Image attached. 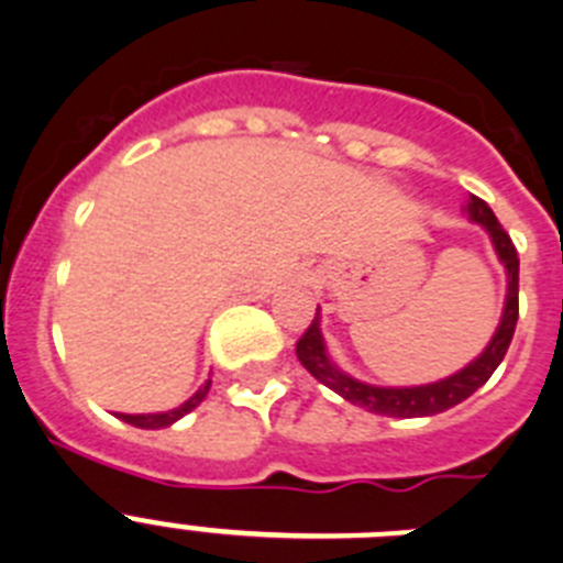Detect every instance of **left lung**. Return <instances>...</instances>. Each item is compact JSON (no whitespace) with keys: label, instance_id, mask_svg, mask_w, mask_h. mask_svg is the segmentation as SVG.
Returning a JSON list of instances; mask_svg holds the SVG:
<instances>
[{"label":"left lung","instance_id":"left-lung-1","mask_svg":"<svg viewBox=\"0 0 563 563\" xmlns=\"http://www.w3.org/2000/svg\"><path fill=\"white\" fill-rule=\"evenodd\" d=\"M467 217L487 228V233L494 239L496 253H499V258L507 267L505 316H501V324L499 330H496L494 341L487 343V350L482 352L471 366H465V369L456 372V375L445 377V380L429 383V386H415V389H377V386H366V383L343 375L341 369L332 366V361L327 357L324 350V338H321V330H318V310L316 318H312V324L305 330V335L296 341V355L298 361H301V366H305L316 380H321L324 386H330L332 391H338L343 400L355 402L361 409L375 411V415L383 417L440 415V411L445 409H454L456 402H462L465 397L474 395L479 386H485L487 377L494 375L496 366L501 363V357L507 355V346L514 341L516 321H519V253H516V245L510 242L507 231L501 228V222L496 220L494 211L487 208L485 200L471 197V200H467Z\"/></svg>","mask_w":563,"mask_h":563}]
</instances>
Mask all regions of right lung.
<instances>
[{
  "mask_svg": "<svg viewBox=\"0 0 563 563\" xmlns=\"http://www.w3.org/2000/svg\"><path fill=\"white\" fill-rule=\"evenodd\" d=\"M208 389H211V380H208L206 386H202V389L197 391V395L188 397V400L183 402V406H177V409L163 411V415H121V420L129 422V426H137V429H166V426H172V422L180 420L183 415H188V411H191V409H197V406H200V402L206 400Z\"/></svg>",
  "mask_w": 563,
  "mask_h": 563,
  "instance_id": "1",
  "label": "right lung"
}]
</instances>
